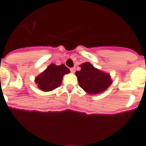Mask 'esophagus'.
<instances>
[{"instance_id":"obj_1","label":"esophagus","mask_w":146,"mask_h":146,"mask_svg":"<svg viewBox=\"0 0 146 146\" xmlns=\"http://www.w3.org/2000/svg\"><path fill=\"white\" fill-rule=\"evenodd\" d=\"M70 71L72 73H74L76 71V68L75 67H73V68H70Z\"/></svg>"}]
</instances>
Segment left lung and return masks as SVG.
Instances as JSON below:
<instances>
[{"label": "left lung", "instance_id": "obj_1", "mask_svg": "<svg viewBox=\"0 0 146 146\" xmlns=\"http://www.w3.org/2000/svg\"><path fill=\"white\" fill-rule=\"evenodd\" d=\"M81 70L76 72L80 86L86 92L96 95L105 91L112 83L108 73H104L86 62L80 65Z\"/></svg>", "mask_w": 146, "mask_h": 146}]
</instances>
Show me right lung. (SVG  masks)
<instances>
[{"label": "right lung", "instance_id": "obj_1", "mask_svg": "<svg viewBox=\"0 0 146 146\" xmlns=\"http://www.w3.org/2000/svg\"><path fill=\"white\" fill-rule=\"evenodd\" d=\"M70 73V70L64 64L49 65L45 70L35 78V82L42 91H52L61 85L63 76Z\"/></svg>", "mask_w": 146, "mask_h": 146}]
</instances>
